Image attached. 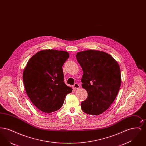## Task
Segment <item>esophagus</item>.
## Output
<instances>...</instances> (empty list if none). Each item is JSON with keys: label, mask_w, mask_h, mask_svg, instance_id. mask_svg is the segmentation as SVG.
I'll list each match as a JSON object with an SVG mask.
<instances>
[{"label": "esophagus", "mask_w": 146, "mask_h": 146, "mask_svg": "<svg viewBox=\"0 0 146 146\" xmlns=\"http://www.w3.org/2000/svg\"><path fill=\"white\" fill-rule=\"evenodd\" d=\"M73 88L74 89H79V85L78 84V83H75L74 84V85L73 86Z\"/></svg>", "instance_id": "esophagus-1"}]
</instances>
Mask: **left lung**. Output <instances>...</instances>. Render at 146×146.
I'll return each instance as SVG.
<instances>
[{
  "label": "left lung",
  "mask_w": 146,
  "mask_h": 146,
  "mask_svg": "<svg viewBox=\"0 0 146 146\" xmlns=\"http://www.w3.org/2000/svg\"><path fill=\"white\" fill-rule=\"evenodd\" d=\"M83 71L82 86L88 92L82 102L84 112L98 115L107 110L118 95L121 73L117 61L109 54L98 50H85L76 54Z\"/></svg>",
  "instance_id": "8db88e82"
}]
</instances>
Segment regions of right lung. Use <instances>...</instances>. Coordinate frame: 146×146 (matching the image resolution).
<instances>
[{
	"label": "right lung",
	"instance_id": "right-lung-1",
	"mask_svg": "<svg viewBox=\"0 0 146 146\" xmlns=\"http://www.w3.org/2000/svg\"><path fill=\"white\" fill-rule=\"evenodd\" d=\"M69 53L56 50H42L28 61L23 72V81L31 102L41 111L60 110L72 89L64 83L62 66Z\"/></svg>",
	"mask_w": 146,
	"mask_h": 146
}]
</instances>
